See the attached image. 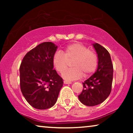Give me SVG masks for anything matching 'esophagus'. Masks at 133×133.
<instances>
[{
  "instance_id": "obj_1",
  "label": "esophagus",
  "mask_w": 133,
  "mask_h": 133,
  "mask_svg": "<svg viewBox=\"0 0 133 133\" xmlns=\"http://www.w3.org/2000/svg\"><path fill=\"white\" fill-rule=\"evenodd\" d=\"M63 83H64L65 84H71V82L68 81H63Z\"/></svg>"
}]
</instances>
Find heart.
I'll use <instances>...</instances> for the list:
<instances>
[{
  "label": "heart",
  "instance_id": "obj_1",
  "mask_svg": "<svg viewBox=\"0 0 133 133\" xmlns=\"http://www.w3.org/2000/svg\"><path fill=\"white\" fill-rule=\"evenodd\" d=\"M72 61L73 68L63 74L66 80H74L84 76H88L95 71L98 65L97 54L87 46L79 42L72 43L65 47L63 53L57 51L52 57L54 68L60 73H63L68 68L69 62Z\"/></svg>",
  "mask_w": 133,
  "mask_h": 133
}]
</instances>
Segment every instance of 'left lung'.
<instances>
[{
	"label": "left lung",
	"instance_id": "left-lung-1",
	"mask_svg": "<svg viewBox=\"0 0 133 133\" xmlns=\"http://www.w3.org/2000/svg\"><path fill=\"white\" fill-rule=\"evenodd\" d=\"M98 56V67L93 75L83 84V90L78 96L83 105L92 107L102 103L111 91L113 65L109 52L99 43L93 44Z\"/></svg>",
	"mask_w": 133,
	"mask_h": 133
}]
</instances>
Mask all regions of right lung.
<instances>
[{"mask_svg": "<svg viewBox=\"0 0 133 133\" xmlns=\"http://www.w3.org/2000/svg\"><path fill=\"white\" fill-rule=\"evenodd\" d=\"M57 46L42 43L27 52L20 66V86L29 104L38 110L54 106L63 79L54 70L52 57Z\"/></svg>", "mask_w": 133, "mask_h": 133, "instance_id": "add662e5", "label": "right lung"}]
</instances>
